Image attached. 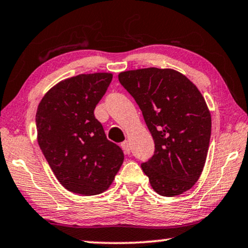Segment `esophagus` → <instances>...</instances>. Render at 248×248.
<instances>
[{"mask_svg": "<svg viewBox=\"0 0 248 248\" xmlns=\"http://www.w3.org/2000/svg\"><path fill=\"white\" fill-rule=\"evenodd\" d=\"M121 147H122V150H124V153H126V154H129V153H130L129 143H128L127 140L122 141V143H121Z\"/></svg>", "mask_w": 248, "mask_h": 248, "instance_id": "obj_1", "label": "esophagus"}]
</instances>
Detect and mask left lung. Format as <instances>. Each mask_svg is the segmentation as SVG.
Listing matches in <instances>:
<instances>
[{
	"label": "left lung",
	"instance_id": "obj_1",
	"mask_svg": "<svg viewBox=\"0 0 248 248\" xmlns=\"http://www.w3.org/2000/svg\"><path fill=\"white\" fill-rule=\"evenodd\" d=\"M119 81L135 98L155 144L141 164L151 186L172 197L189 190L205 166L211 113L199 88L173 69L122 71Z\"/></svg>",
	"mask_w": 248,
	"mask_h": 248
}]
</instances>
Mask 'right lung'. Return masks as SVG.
Listing matches in <instances>:
<instances>
[{
	"mask_svg": "<svg viewBox=\"0 0 248 248\" xmlns=\"http://www.w3.org/2000/svg\"><path fill=\"white\" fill-rule=\"evenodd\" d=\"M112 77L95 72L63 79L38 104V145L59 183L71 193H103L124 162V152L108 140L94 115Z\"/></svg>",
	"mask_w": 248,
	"mask_h": 248,
	"instance_id": "1",
	"label": "right lung"
}]
</instances>
